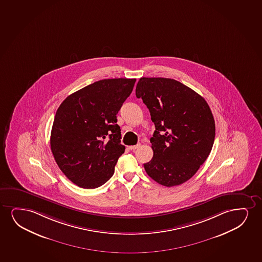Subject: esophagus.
<instances>
[{
    "label": "esophagus",
    "mask_w": 262,
    "mask_h": 262,
    "mask_svg": "<svg viewBox=\"0 0 262 262\" xmlns=\"http://www.w3.org/2000/svg\"><path fill=\"white\" fill-rule=\"evenodd\" d=\"M140 144H138V145H136V146H128L129 147V150H135L137 149V148H139L140 147Z\"/></svg>",
    "instance_id": "esophagus-1"
}]
</instances>
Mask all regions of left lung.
<instances>
[{"label": "left lung", "instance_id": "1", "mask_svg": "<svg viewBox=\"0 0 262 262\" xmlns=\"http://www.w3.org/2000/svg\"><path fill=\"white\" fill-rule=\"evenodd\" d=\"M136 97L148 108L156 130L153 158L144 163L150 178L165 187L186 182L211 153L215 122L205 99L176 80L142 77Z\"/></svg>", "mask_w": 262, "mask_h": 262}]
</instances>
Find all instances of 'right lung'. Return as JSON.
Masks as SVG:
<instances>
[{
    "mask_svg": "<svg viewBox=\"0 0 262 262\" xmlns=\"http://www.w3.org/2000/svg\"><path fill=\"white\" fill-rule=\"evenodd\" d=\"M136 79H104L74 92L59 105L51 133L55 161L68 180L96 188L112 177L125 146L116 115Z\"/></svg>",
    "mask_w": 262,
    "mask_h": 262,
    "instance_id": "add662e5",
    "label": "right lung"
}]
</instances>
